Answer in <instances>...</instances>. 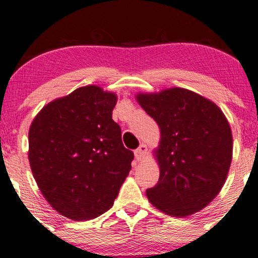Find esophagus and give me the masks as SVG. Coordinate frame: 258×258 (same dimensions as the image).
<instances>
[{
    "mask_svg": "<svg viewBox=\"0 0 258 258\" xmlns=\"http://www.w3.org/2000/svg\"><path fill=\"white\" fill-rule=\"evenodd\" d=\"M146 153H147V146L146 145L140 146L139 148L135 150V158H136V160L141 161V160L146 156Z\"/></svg>",
    "mask_w": 258,
    "mask_h": 258,
    "instance_id": "34e87169",
    "label": "esophagus"
}]
</instances>
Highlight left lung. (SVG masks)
<instances>
[{
  "mask_svg": "<svg viewBox=\"0 0 258 258\" xmlns=\"http://www.w3.org/2000/svg\"><path fill=\"white\" fill-rule=\"evenodd\" d=\"M137 102L158 123L159 181L147 189L156 209L186 217L209 205L225 182L232 160V134L222 110L181 88L139 93Z\"/></svg>",
  "mask_w": 258,
  "mask_h": 258,
  "instance_id": "8db88e82",
  "label": "left lung"
}]
</instances>
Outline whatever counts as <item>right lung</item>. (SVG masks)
I'll return each instance as SVG.
<instances>
[{
    "mask_svg": "<svg viewBox=\"0 0 258 258\" xmlns=\"http://www.w3.org/2000/svg\"><path fill=\"white\" fill-rule=\"evenodd\" d=\"M117 97L79 88L43 106L28 134V159L42 196L60 215L89 220L111 209L134 153L112 119Z\"/></svg>",
    "mask_w": 258,
    "mask_h": 258,
    "instance_id": "right-lung-1",
    "label": "right lung"
}]
</instances>
